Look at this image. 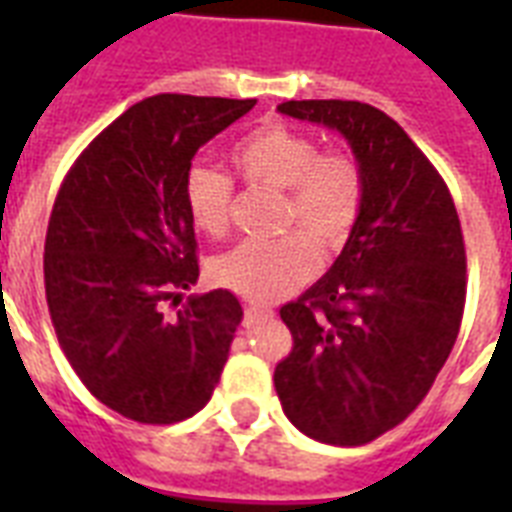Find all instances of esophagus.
Here are the masks:
<instances>
[{"label": "esophagus", "mask_w": 512, "mask_h": 512, "mask_svg": "<svg viewBox=\"0 0 512 512\" xmlns=\"http://www.w3.org/2000/svg\"><path fill=\"white\" fill-rule=\"evenodd\" d=\"M271 316H273L271 308H263V305H255V303L244 305V321H247V324L265 321V319H271Z\"/></svg>", "instance_id": "esophagus-1"}]
</instances>
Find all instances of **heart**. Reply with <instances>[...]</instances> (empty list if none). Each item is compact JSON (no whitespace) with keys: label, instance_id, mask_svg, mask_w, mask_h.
<instances>
[{"label":"heart","instance_id":"1","mask_svg":"<svg viewBox=\"0 0 512 512\" xmlns=\"http://www.w3.org/2000/svg\"><path fill=\"white\" fill-rule=\"evenodd\" d=\"M231 164L249 185L284 188L281 228L273 241H244L212 263V279L249 303H276L313 279L321 252H337L364 212L366 177L356 156L321 151L308 132L263 124L236 140ZM183 204L207 236H223L233 215L231 177L212 167H191L183 177Z\"/></svg>","mask_w":512,"mask_h":512}]
</instances>
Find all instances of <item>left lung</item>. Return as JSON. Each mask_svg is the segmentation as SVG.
Listing matches in <instances>:
<instances>
[{
    "instance_id": "1",
    "label": "left lung",
    "mask_w": 512,
    "mask_h": 512,
    "mask_svg": "<svg viewBox=\"0 0 512 512\" xmlns=\"http://www.w3.org/2000/svg\"><path fill=\"white\" fill-rule=\"evenodd\" d=\"M337 130L366 177L364 212L327 276L281 308L292 350L273 385L300 433L374 441L428 396L465 311V241L444 177L398 122L358 100H287Z\"/></svg>"
}]
</instances>
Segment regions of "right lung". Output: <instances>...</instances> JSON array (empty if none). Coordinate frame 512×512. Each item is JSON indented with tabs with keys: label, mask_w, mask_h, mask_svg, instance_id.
I'll return each mask as SVG.
<instances>
[{
	"label": "right lung",
	"mask_w": 512,
	"mask_h": 512,
	"mask_svg": "<svg viewBox=\"0 0 512 512\" xmlns=\"http://www.w3.org/2000/svg\"><path fill=\"white\" fill-rule=\"evenodd\" d=\"M257 100L154 95L84 148L60 185L44 239V292L68 364L100 404L143 425L204 409L220 382L241 305L199 279L183 204L191 159Z\"/></svg>",
	"instance_id": "1"
}]
</instances>
